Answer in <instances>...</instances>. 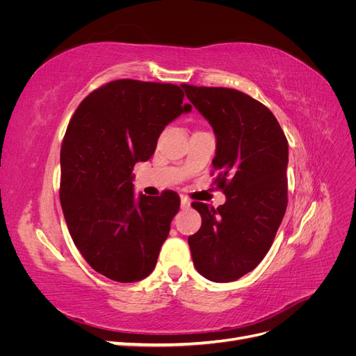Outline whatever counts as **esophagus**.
Here are the masks:
<instances>
[{"mask_svg":"<svg viewBox=\"0 0 356 356\" xmlns=\"http://www.w3.org/2000/svg\"><path fill=\"white\" fill-rule=\"evenodd\" d=\"M190 204H191V203H190V200H188L186 196L181 197V208H182V209H188Z\"/></svg>","mask_w":356,"mask_h":356,"instance_id":"obj_1","label":"esophagus"}]
</instances>
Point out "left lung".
Masks as SVG:
<instances>
[{
	"instance_id": "left-lung-1",
	"label": "left lung",
	"mask_w": 356,
	"mask_h": 356,
	"mask_svg": "<svg viewBox=\"0 0 356 356\" xmlns=\"http://www.w3.org/2000/svg\"><path fill=\"white\" fill-rule=\"evenodd\" d=\"M188 101L217 138V209L193 202L202 227L188 238L196 270L212 282H232L261 263L288 203V141L276 117L250 95L227 88L182 84Z\"/></svg>"
}]
</instances>
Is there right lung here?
<instances>
[{
  "label": "right lung",
  "mask_w": 356,
  "mask_h": 356,
  "mask_svg": "<svg viewBox=\"0 0 356 356\" xmlns=\"http://www.w3.org/2000/svg\"><path fill=\"white\" fill-rule=\"evenodd\" d=\"M170 83L115 80L93 90L60 148V204L71 238L93 270L136 282L154 270L179 196H135L134 166L156 152L163 129L191 111Z\"/></svg>",
  "instance_id": "right-lung-1"
}]
</instances>
